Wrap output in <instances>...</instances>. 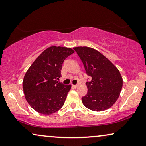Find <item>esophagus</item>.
<instances>
[{"label":"esophagus","mask_w":146,"mask_h":146,"mask_svg":"<svg viewBox=\"0 0 146 146\" xmlns=\"http://www.w3.org/2000/svg\"><path fill=\"white\" fill-rule=\"evenodd\" d=\"M78 84H76V85H72V87L74 88H76L78 87Z\"/></svg>","instance_id":"esophagus-1"}]
</instances>
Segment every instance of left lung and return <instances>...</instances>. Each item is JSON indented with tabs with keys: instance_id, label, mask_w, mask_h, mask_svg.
<instances>
[{
	"instance_id": "1",
	"label": "left lung",
	"mask_w": 146,
	"mask_h": 146,
	"mask_svg": "<svg viewBox=\"0 0 146 146\" xmlns=\"http://www.w3.org/2000/svg\"><path fill=\"white\" fill-rule=\"evenodd\" d=\"M92 80L87 81L88 93L82 97L84 106L94 111L109 109L119 98L122 78L115 65L98 50L88 47L73 48Z\"/></svg>"
}]
</instances>
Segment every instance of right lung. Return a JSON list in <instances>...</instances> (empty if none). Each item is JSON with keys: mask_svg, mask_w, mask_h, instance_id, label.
<instances>
[{"mask_svg": "<svg viewBox=\"0 0 146 146\" xmlns=\"http://www.w3.org/2000/svg\"><path fill=\"white\" fill-rule=\"evenodd\" d=\"M74 51L63 47H48L27 70L23 80L26 99L32 108L43 115H51L64 105L70 85L57 80L61 76L63 62Z\"/></svg>", "mask_w": 146, "mask_h": 146, "instance_id": "add662e5", "label": "right lung"}]
</instances>
